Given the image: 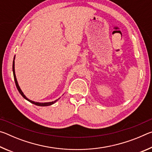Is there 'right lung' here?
<instances>
[{
	"mask_svg": "<svg viewBox=\"0 0 152 152\" xmlns=\"http://www.w3.org/2000/svg\"><path fill=\"white\" fill-rule=\"evenodd\" d=\"M15 56L14 57V60H13V62H12V72H13V76H14V80H15V84H16V86H17V88L18 91H19V93L22 95V96L25 99H26L27 101H28L30 102H31V103L34 104L35 105H37V106H40V107H45V106H50V105H51L53 104H54L55 102H57L59 99H58L57 100H56L54 101H51V102H35V101H33L31 100H29V99H27V98L25 96V95L23 94V92H22L21 89L19 86V84H18V82H17V80L16 78V75H15Z\"/></svg>",
	"mask_w": 152,
	"mask_h": 152,
	"instance_id": "1",
	"label": "right lung"
}]
</instances>
